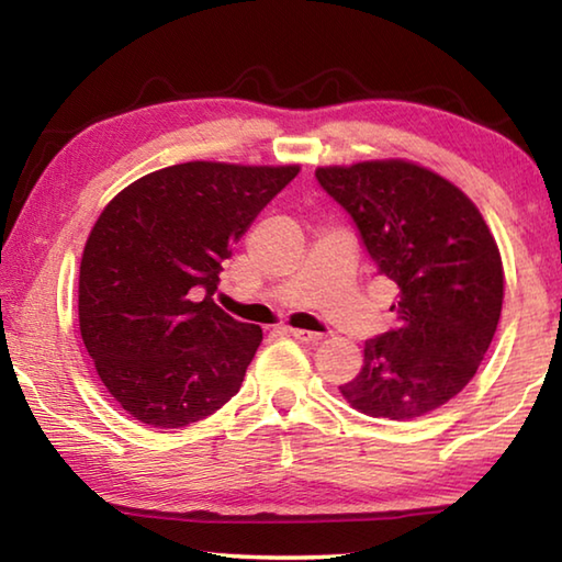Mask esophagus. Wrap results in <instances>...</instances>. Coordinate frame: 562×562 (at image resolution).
Returning a JSON list of instances; mask_svg holds the SVG:
<instances>
[{"label": "esophagus", "mask_w": 562, "mask_h": 562, "mask_svg": "<svg viewBox=\"0 0 562 562\" xmlns=\"http://www.w3.org/2000/svg\"><path fill=\"white\" fill-rule=\"evenodd\" d=\"M288 331L294 339L304 341V345H317V341L322 339L319 331H310V329H288Z\"/></svg>", "instance_id": "obj_1"}]
</instances>
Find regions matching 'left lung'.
<instances>
[{
  "instance_id": "left-lung-1",
  "label": "left lung",
  "mask_w": 562,
  "mask_h": 562,
  "mask_svg": "<svg viewBox=\"0 0 562 562\" xmlns=\"http://www.w3.org/2000/svg\"><path fill=\"white\" fill-rule=\"evenodd\" d=\"M315 178L398 288L396 327L367 339L364 367L339 392L374 418L429 414L471 382L496 335L498 245L479 207L422 166L369 160L317 168Z\"/></svg>"
}]
</instances>
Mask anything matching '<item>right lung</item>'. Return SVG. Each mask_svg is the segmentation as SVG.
<instances>
[{
	"label": "right lung",
	"instance_id": "obj_1",
	"mask_svg": "<svg viewBox=\"0 0 562 562\" xmlns=\"http://www.w3.org/2000/svg\"><path fill=\"white\" fill-rule=\"evenodd\" d=\"M297 173L193 160L103 207L83 247L79 327L103 386L138 422L180 429L240 392L262 329L213 294L233 245Z\"/></svg>",
	"mask_w": 562,
	"mask_h": 562
}]
</instances>
